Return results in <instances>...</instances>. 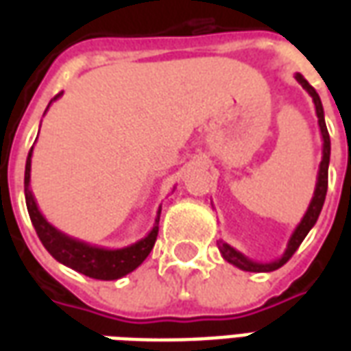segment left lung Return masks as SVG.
<instances>
[{
	"mask_svg": "<svg viewBox=\"0 0 351 351\" xmlns=\"http://www.w3.org/2000/svg\"><path fill=\"white\" fill-rule=\"evenodd\" d=\"M297 82L301 84L306 92L310 93V97L314 101V107H316L317 114V123H319V131H322V138H324V150H322V163H319V171H317V180H316V190H314V195H312V201H310L306 213L302 216V220L299 221V226L295 228L293 235L289 237L287 241L286 252L282 254V258L274 259V261H269V263H259V261H254V259L246 258L244 254H241L239 250H235L233 246H229L228 243L220 241L218 243V248H220L221 258L226 259L228 263L235 265L239 269L248 272H271L280 269L282 265L286 263L287 259L293 256L297 248L301 246V243L304 241V237L308 235V231L314 228V223L317 221V216L322 213V206H324L325 195H327V173H329V158H331V138H329V131H327V125H325L324 118V105H322V99L314 88L310 86L308 80L302 77L301 73L295 75Z\"/></svg>",
	"mask_w": 351,
	"mask_h": 351,
	"instance_id": "obj_1",
	"label": "left lung"
}]
</instances>
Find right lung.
<instances>
[{
  "label": "right lung",
  "instance_id": "1",
  "mask_svg": "<svg viewBox=\"0 0 351 351\" xmlns=\"http://www.w3.org/2000/svg\"><path fill=\"white\" fill-rule=\"evenodd\" d=\"M62 93H58L52 101H56ZM50 101V103H52ZM49 103V107H50ZM47 107V108H49ZM47 112V110H45ZM32 152L29 150L26 160V173H24V193H26V205L32 223H34L37 235L41 239L43 246L49 250L52 258L64 263L65 267H69L73 271L82 272L90 278L95 280H118L130 274L131 271H135L138 265L143 263L148 254L152 252L154 243L158 239V223H160L161 206L158 208L156 214V221L154 228L150 229V233L141 239L135 244H130L125 248H118V250H108V248H101V246H93L79 239L65 235L60 229H56L47 218L43 216L39 206L35 203V197L32 190H29V173H32Z\"/></svg>",
  "mask_w": 351,
  "mask_h": 351
}]
</instances>
